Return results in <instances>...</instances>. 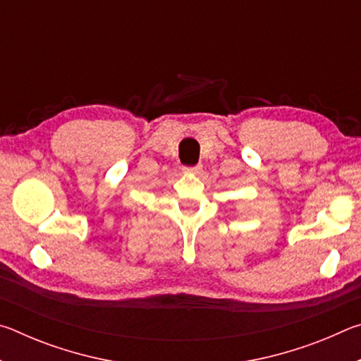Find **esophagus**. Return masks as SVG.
<instances>
[{
    "label": "esophagus",
    "mask_w": 361,
    "mask_h": 361,
    "mask_svg": "<svg viewBox=\"0 0 361 361\" xmlns=\"http://www.w3.org/2000/svg\"><path fill=\"white\" fill-rule=\"evenodd\" d=\"M183 172H185V173H192V175H199L200 172H202V167H200V166L185 167V169H183Z\"/></svg>",
    "instance_id": "1"
}]
</instances>
